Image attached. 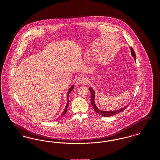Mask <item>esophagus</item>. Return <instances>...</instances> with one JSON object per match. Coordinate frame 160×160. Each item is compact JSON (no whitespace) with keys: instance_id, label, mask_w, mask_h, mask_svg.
<instances>
[{"instance_id":"esophagus-1","label":"esophagus","mask_w":160,"mask_h":160,"mask_svg":"<svg viewBox=\"0 0 160 160\" xmlns=\"http://www.w3.org/2000/svg\"><path fill=\"white\" fill-rule=\"evenodd\" d=\"M86 81V78L84 76H80L78 77L76 82L77 84H82L85 83Z\"/></svg>"}]
</instances>
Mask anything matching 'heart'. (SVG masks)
Segmentation results:
<instances>
[{"label": "heart", "mask_w": 160, "mask_h": 160, "mask_svg": "<svg viewBox=\"0 0 160 160\" xmlns=\"http://www.w3.org/2000/svg\"><path fill=\"white\" fill-rule=\"evenodd\" d=\"M97 51L96 50L92 49V50H91L88 51L85 54H86V58H92V57L95 56V55L97 54Z\"/></svg>", "instance_id": "heart-1"}]
</instances>
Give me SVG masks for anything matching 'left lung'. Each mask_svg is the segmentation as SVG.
Returning a JSON list of instances; mask_svg holds the SVG:
<instances>
[{
	"label": "left lung",
	"instance_id": "1",
	"mask_svg": "<svg viewBox=\"0 0 160 160\" xmlns=\"http://www.w3.org/2000/svg\"><path fill=\"white\" fill-rule=\"evenodd\" d=\"M131 49V53L132 56L134 58V60L136 61V53L134 51V50L132 49V47L130 48ZM89 91L91 93V104L92 105V106L93 107V109L95 110V112H97L98 114H100L101 116H105V117H109V116H113V115H116L120 112H121L122 111H123L124 110H125L127 108V107L128 106V105L126 106L121 108L119 110H114V111H103V110H101L100 109H99L95 102V91L91 87L89 88Z\"/></svg>",
	"mask_w": 160,
	"mask_h": 160
}]
</instances>
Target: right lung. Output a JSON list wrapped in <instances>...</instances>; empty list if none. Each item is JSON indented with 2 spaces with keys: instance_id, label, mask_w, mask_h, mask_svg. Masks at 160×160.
I'll return each instance as SVG.
<instances>
[{
  "instance_id": "right-lung-1",
  "label": "right lung",
  "mask_w": 160,
  "mask_h": 160,
  "mask_svg": "<svg viewBox=\"0 0 160 160\" xmlns=\"http://www.w3.org/2000/svg\"><path fill=\"white\" fill-rule=\"evenodd\" d=\"M74 85L73 84V85H72V86L69 88L68 89V93H67V105H66V106L65 107V109H64V110H63V112H62V113L61 114V116H60V117L59 118H61V117H62L64 114H65V113H67V108H68V106L69 104V99H68V96L69 94V92H70L72 91V90H73V89H74ZM59 118H58V119Z\"/></svg>"
}]
</instances>
